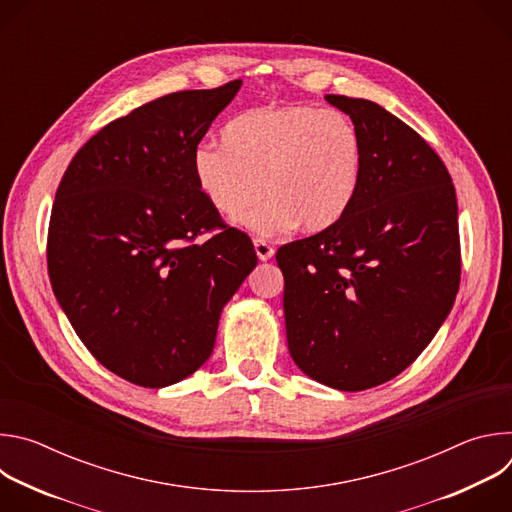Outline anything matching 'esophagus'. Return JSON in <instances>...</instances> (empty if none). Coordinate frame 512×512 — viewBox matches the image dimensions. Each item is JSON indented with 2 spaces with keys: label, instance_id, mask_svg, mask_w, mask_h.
Returning <instances> with one entry per match:
<instances>
[{
  "label": "esophagus",
  "instance_id": "34e87169",
  "mask_svg": "<svg viewBox=\"0 0 512 512\" xmlns=\"http://www.w3.org/2000/svg\"><path fill=\"white\" fill-rule=\"evenodd\" d=\"M255 253H257V257H259V261H267V259H271L273 257V253H275V249L267 243V241H263V239H255Z\"/></svg>",
  "mask_w": 512,
  "mask_h": 512
}]
</instances>
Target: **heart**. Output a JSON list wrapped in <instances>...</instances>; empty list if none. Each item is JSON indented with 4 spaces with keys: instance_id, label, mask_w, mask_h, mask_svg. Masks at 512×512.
Segmentation results:
<instances>
[{
    "instance_id": "b5f03b06",
    "label": "heart",
    "mask_w": 512,
    "mask_h": 512,
    "mask_svg": "<svg viewBox=\"0 0 512 512\" xmlns=\"http://www.w3.org/2000/svg\"><path fill=\"white\" fill-rule=\"evenodd\" d=\"M227 141L204 139L192 152V172L206 200L237 218L261 198L243 225L273 237L300 227L320 233L350 210L362 180V137L336 109L267 105L241 113Z\"/></svg>"
}]
</instances>
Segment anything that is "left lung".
Here are the masks:
<instances>
[{"label": "left lung", "instance_id": "obj_1", "mask_svg": "<svg viewBox=\"0 0 512 512\" xmlns=\"http://www.w3.org/2000/svg\"><path fill=\"white\" fill-rule=\"evenodd\" d=\"M362 137V180L330 229L283 245L287 348L314 381L364 391L403 373L460 285L458 202L425 139L367 99L326 95Z\"/></svg>", "mask_w": 512, "mask_h": 512}]
</instances>
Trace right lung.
<instances>
[{
  "mask_svg": "<svg viewBox=\"0 0 512 512\" xmlns=\"http://www.w3.org/2000/svg\"><path fill=\"white\" fill-rule=\"evenodd\" d=\"M239 89L170 93L111 121L56 190L52 291L89 352L133 385L160 389L198 371L257 265L251 239L221 221L192 172L194 148ZM206 230L215 235L194 244Z\"/></svg>",
  "mask_w": 512,
  "mask_h": 512,
  "instance_id": "obj_1",
  "label": "right lung"
}]
</instances>
